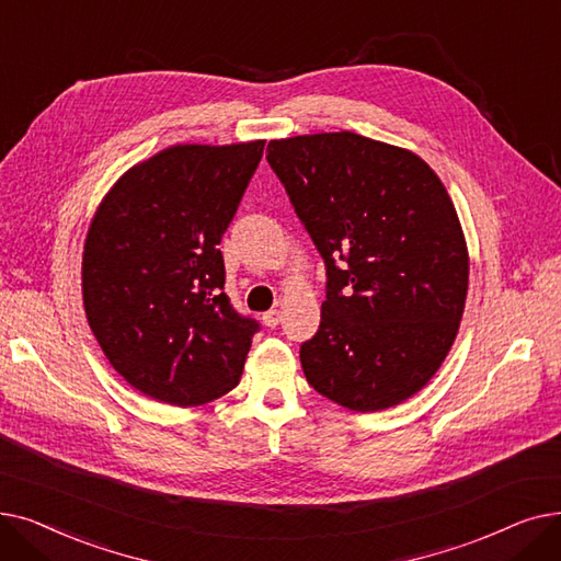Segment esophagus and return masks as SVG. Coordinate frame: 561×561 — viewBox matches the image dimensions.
I'll list each match as a JSON object with an SVG mask.
<instances>
[{
	"label": "esophagus",
	"mask_w": 561,
	"mask_h": 561,
	"mask_svg": "<svg viewBox=\"0 0 561 561\" xmlns=\"http://www.w3.org/2000/svg\"><path fill=\"white\" fill-rule=\"evenodd\" d=\"M262 324L270 327V329H276L280 324V310H266L262 314Z\"/></svg>",
	"instance_id": "1"
}]
</instances>
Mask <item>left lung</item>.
Instances as JSON below:
<instances>
[{"instance_id": "left-lung-1", "label": "left lung", "mask_w": 561, "mask_h": 561, "mask_svg": "<svg viewBox=\"0 0 561 561\" xmlns=\"http://www.w3.org/2000/svg\"><path fill=\"white\" fill-rule=\"evenodd\" d=\"M266 162L327 264L308 383L350 411L422 390L459 333L468 247L445 184L422 157L354 131L276 139Z\"/></svg>"}]
</instances>
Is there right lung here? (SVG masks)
Returning a JSON list of instances; mask_svg holds the SVG:
<instances>
[{
	"instance_id": "right-lung-1",
	"label": "right lung",
	"mask_w": 561,
	"mask_h": 561,
	"mask_svg": "<svg viewBox=\"0 0 561 561\" xmlns=\"http://www.w3.org/2000/svg\"><path fill=\"white\" fill-rule=\"evenodd\" d=\"M262 150L171 146L125 171L95 209L82 255L89 327L157 402L201 407L242 379L257 322L226 297L219 244Z\"/></svg>"
}]
</instances>
